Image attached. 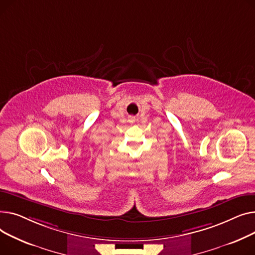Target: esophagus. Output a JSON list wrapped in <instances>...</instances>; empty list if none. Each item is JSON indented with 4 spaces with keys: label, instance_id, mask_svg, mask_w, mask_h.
I'll use <instances>...</instances> for the list:
<instances>
[{
    "label": "esophagus",
    "instance_id": "1",
    "mask_svg": "<svg viewBox=\"0 0 255 255\" xmlns=\"http://www.w3.org/2000/svg\"><path fill=\"white\" fill-rule=\"evenodd\" d=\"M130 121H134V118H133V117H130Z\"/></svg>",
    "mask_w": 255,
    "mask_h": 255
}]
</instances>
